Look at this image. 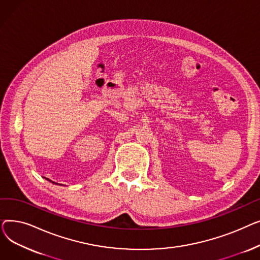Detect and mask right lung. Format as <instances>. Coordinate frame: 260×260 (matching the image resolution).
Segmentation results:
<instances>
[{"label":"right lung","instance_id":"add662e5","mask_svg":"<svg viewBox=\"0 0 260 260\" xmlns=\"http://www.w3.org/2000/svg\"><path fill=\"white\" fill-rule=\"evenodd\" d=\"M44 178H45V177H44ZM45 179H47L48 181H50V182H52V183H56V184H59V185H64V184H60V183H57V182H53V181H51V180L48 179V178H45Z\"/></svg>","mask_w":260,"mask_h":260}]
</instances>
